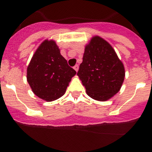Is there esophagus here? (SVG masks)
<instances>
[{
    "label": "esophagus",
    "mask_w": 152,
    "mask_h": 152,
    "mask_svg": "<svg viewBox=\"0 0 152 152\" xmlns=\"http://www.w3.org/2000/svg\"><path fill=\"white\" fill-rule=\"evenodd\" d=\"M78 68H79V66H78V64H76L75 66H74V69L76 71V72H77L78 71Z\"/></svg>",
    "instance_id": "1"
}]
</instances>
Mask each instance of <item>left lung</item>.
<instances>
[{
	"instance_id": "obj_1",
	"label": "left lung",
	"mask_w": 152,
	"mask_h": 152,
	"mask_svg": "<svg viewBox=\"0 0 152 152\" xmlns=\"http://www.w3.org/2000/svg\"><path fill=\"white\" fill-rule=\"evenodd\" d=\"M77 76L90 97L106 101L121 88L125 68L112 45L100 36H95L86 45Z\"/></svg>"
}]
</instances>
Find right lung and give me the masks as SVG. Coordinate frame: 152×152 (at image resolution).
<instances>
[{
  "label": "right lung",
  "instance_id": "1",
  "mask_svg": "<svg viewBox=\"0 0 152 152\" xmlns=\"http://www.w3.org/2000/svg\"><path fill=\"white\" fill-rule=\"evenodd\" d=\"M75 75L76 72L61 56L56 42L45 39L31 58L26 79L34 94L51 102L64 94Z\"/></svg>",
  "mask_w": 152,
  "mask_h": 152
}]
</instances>
